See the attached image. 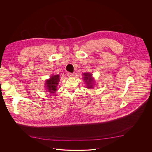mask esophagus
Wrapping results in <instances>:
<instances>
[{
  "label": "esophagus",
  "instance_id": "esophagus-1",
  "mask_svg": "<svg viewBox=\"0 0 152 152\" xmlns=\"http://www.w3.org/2000/svg\"><path fill=\"white\" fill-rule=\"evenodd\" d=\"M67 75H68V77H72L73 76V74L72 73L68 72L67 73Z\"/></svg>",
  "mask_w": 152,
  "mask_h": 152
}]
</instances>
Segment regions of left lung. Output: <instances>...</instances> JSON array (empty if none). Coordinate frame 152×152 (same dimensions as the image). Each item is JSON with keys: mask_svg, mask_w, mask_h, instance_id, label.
<instances>
[{"mask_svg": "<svg viewBox=\"0 0 152 152\" xmlns=\"http://www.w3.org/2000/svg\"><path fill=\"white\" fill-rule=\"evenodd\" d=\"M84 80H86L85 82L87 84V88H91L92 87V75L89 73H84Z\"/></svg>", "mask_w": 152, "mask_h": 152, "instance_id": "left-lung-1", "label": "left lung"}]
</instances>
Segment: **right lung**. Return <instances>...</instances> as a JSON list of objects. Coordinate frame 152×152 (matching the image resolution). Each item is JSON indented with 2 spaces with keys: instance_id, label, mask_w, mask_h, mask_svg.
<instances>
[{
  "instance_id": "1",
  "label": "right lung",
  "mask_w": 152,
  "mask_h": 152,
  "mask_svg": "<svg viewBox=\"0 0 152 152\" xmlns=\"http://www.w3.org/2000/svg\"><path fill=\"white\" fill-rule=\"evenodd\" d=\"M59 80V75H54L46 81V87L50 94L54 93L56 91V87H58Z\"/></svg>"
}]
</instances>
